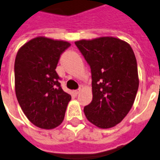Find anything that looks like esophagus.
Returning <instances> with one entry per match:
<instances>
[{
	"mask_svg": "<svg viewBox=\"0 0 160 160\" xmlns=\"http://www.w3.org/2000/svg\"><path fill=\"white\" fill-rule=\"evenodd\" d=\"M80 91H81V89H78V90H75V91H74V94H75V95H78V94L80 92Z\"/></svg>",
	"mask_w": 160,
	"mask_h": 160,
	"instance_id": "esophagus-1",
	"label": "esophagus"
}]
</instances>
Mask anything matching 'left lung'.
<instances>
[{"instance_id": "1", "label": "left lung", "mask_w": 160, "mask_h": 160, "mask_svg": "<svg viewBox=\"0 0 160 160\" xmlns=\"http://www.w3.org/2000/svg\"><path fill=\"white\" fill-rule=\"evenodd\" d=\"M90 65L92 101L84 114L99 128H112L128 114L135 102L139 77L136 58L127 42L105 36L75 42Z\"/></svg>"}]
</instances>
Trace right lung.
Masks as SVG:
<instances>
[{"mask_svg": "<svg viewBox=\"0 0 160 160\" xmlns=\"http://www.w3.org/2000/svg\"><path fill=\"white\" fill-rule=\"evenodd\" d=\"M71 44L39 36L18 50L15 61V95L29 121L51 130L64 119L71 96L62 90L55 69L60 55Z\"/></svg>", "mask_w": 160, "mask_h": 160, "instance_id": "add662e5", "label": "right lung"}]
</instances>
